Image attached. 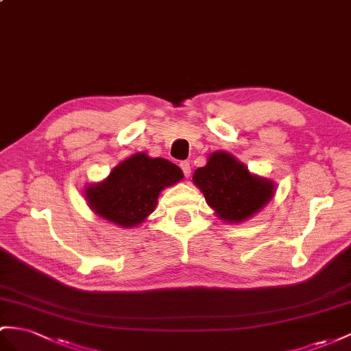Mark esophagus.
Here are the masks:
<instances>
[{"mask_svg":"<svg viewBox=\"0 0 351 351\" xmlns=\"http://www.w3.org/2000/svg\"><path fill=\"white\" fill-rule=\"evenodd\" d=\"M179 166H181L185 178H190V173H191V166H190V163H188V161H181V163H179Z\"/></svg>","mask_w":351,"mask_h":351,"instance_id":"obj_1","label":"esophagus"}]
</instances>
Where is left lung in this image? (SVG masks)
<instances>
[{
  "mask_svg": "<svg viewBox=\"0 0 351 351\" xmlns=\"http://www.w3.org/2000/svg\"><path fill=\"white\" fill-rule=\"evenodd\" d=\"M193 181L217 217L230 223L254 217L276 191L273 181L252 175L241 161L223 151L210 154L206 166L195 170Z\"/></svg>",
  "mask_w": 351,
  "mask_h": 351,
  "instance_id": "8db88e82",
  "label": "left lung"
}]
</instances>
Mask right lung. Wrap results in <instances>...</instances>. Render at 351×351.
I'll return each mask as SVG.
<instances>
[{
	"instance_id": "add662e5",
	"label": "right lung",
	"mask_w": 351,
	"mask_h": 351,
	"mask_svg": "<svg viewBox=\"0 0 351 351\" xmlns=\"http://www.w3.org/2000/svg\"><path fill=\"white\" fill-rule=\"evenodd\" d=\"M182 178V170L169 160L138 152L115 166L105 181L87 185L84 194L88 208L99 217L132 228L154 212L161 190Z\"/></svg>"
}]
</instances>
